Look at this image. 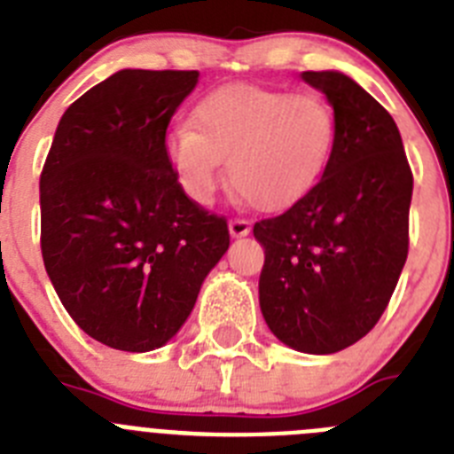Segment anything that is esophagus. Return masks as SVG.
I'll return each instance as SVG.
<instances>
[{
  "instance_id": "esophagus-1",
  "label": "esophagus",
  "mask_w": 454,
  "mask_h": 454,
  "mask_svg": "<svg viewBox=\"0 0 454 454\" xmlns=\"http://www.w3.org/2000/svg\"><path fill=\"white\" fill-rule=\"evenodd\" d=\"M252 230V224L247 223L246 218H234L230 220V234L234 236V239H240V236H247Z\"/></svg>"
}]
</instances>
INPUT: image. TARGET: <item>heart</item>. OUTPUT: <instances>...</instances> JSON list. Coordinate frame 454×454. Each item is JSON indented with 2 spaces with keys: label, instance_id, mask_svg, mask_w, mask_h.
<instances>
[{
  "label": "heart",
  "instance_id": "b5f03b06",
  "mask_svg": "<svg viewBox=\"0 0 454 454\" xmlns=\"http://www.w3.org/2000/svg\"><path fill=\"white\" fill-rule=\"evenodd\" d=\"M339 140V118L327 99L227 83L192 108V127L166 136V154L192 202L208 204L223 179L262 211L302 200L323 179Z\"/></svg>",
  "mask_w": 454,
  "mask_h": 454
}]
</instances>
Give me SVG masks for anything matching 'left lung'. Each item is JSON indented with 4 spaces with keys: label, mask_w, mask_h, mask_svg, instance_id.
I'll list each match as a JSON object with an SVG mask.
<instances>
[{
    "label": "left lung",
    "mask_w": 454,
    "mask_h": 454,
    "mask_svg": "<svg viewBox=\"0 0 454 454\" xmlns=\"http://www.w3.org/2000/svg\"><path fill=\"white\" fill-rule=\"evenodd\" d=\"M339 118L323 179L254 224L266 250L259 304L288 348L332 355L377 325L409 252L414 175L387 108L340 72H302Z\"/></svg>",
    "instance_id": "obj_1"
}]
</instances>
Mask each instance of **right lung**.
<instances>
[{
	"label": "right lung",
	"mask_w": 454,
	"mask_h": 454,
	"mask_svg": "<svg viewBox=\"0 0 454 454\" xmlns=\"http://www.w3.org/2000/svg\"><path fill=\"white\" fill-rule=\"evenodd\" d=\"M198 70H120L67 106L40 175V250L72 320L108 348L177 334L230 247L179 186L166 131Z\"/></svg>",
	"instance_id": "add662e5"
}]
</instances>
